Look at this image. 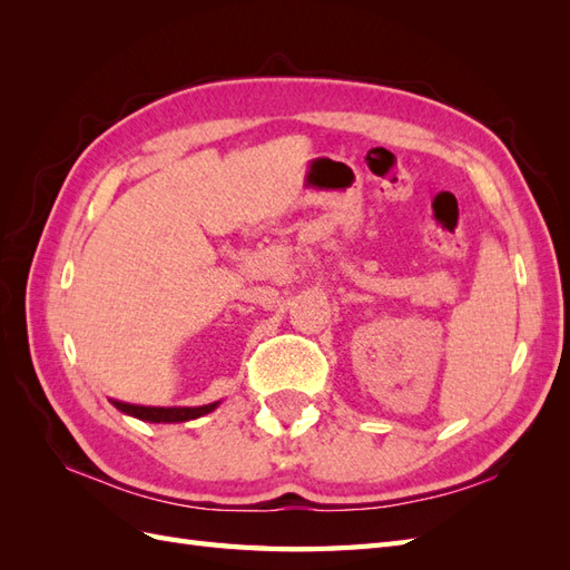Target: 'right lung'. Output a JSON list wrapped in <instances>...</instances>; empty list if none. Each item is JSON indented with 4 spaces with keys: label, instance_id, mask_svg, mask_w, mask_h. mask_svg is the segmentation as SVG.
I'll use <instances>...</instances> for the list:
<instances>
[{
    "label": "right lung",
    "instance_id": "right-lung-1",
    "mask_svg": "<svg viewBox=\"0 0 570 570\" xmlns=\"http://www.w3.org/2000/svg\"><path fill=\"white\" fill-rule=\"evenodd\" d=\"M116 409L124 413H130V416L140 419V421H151V423H180L189 419H199L204 413H209L218 406L214 404H204V406H142V404H128V402H114Z\"/></svg>",
    "mask_w": 570,
    "mask_h": 570
}]
</instances>
